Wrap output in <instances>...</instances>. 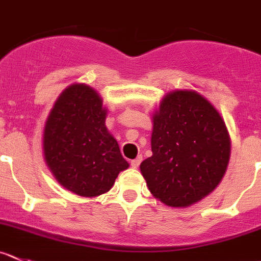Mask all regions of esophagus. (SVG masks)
Instances as JSON below:
<instances>
[{
    "label": "esophagus",
    "mask_w": 261,
    "mask_h": 261,
    "mask_svg": "<svg viewBox=\"0 0 261 261\" xmlns=\"http://www.w3.org/2000/svg\"><path fill=\"white\" fill-rule=\"evenodd\" d=\"M141 161H143V156L138 155L135 159H133V161H131V167H133V168H138L139 164L141 163Z\"/></svg>",
    "instance_id": "obj_1"
}]
</instances>
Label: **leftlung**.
I'll return each mask as SVG.
<instances>
[{
	"mask_svg": "<svg viewBox=\"0 0 261 261\" xmlns=\"http://www.w3.org/2000/svg\"><path fill=\"white\" fill-rule=\"evenodd\" d=\"M151 151L140 164L149 191L167 206L187 208L222 181L231 138L206 98L195 90H173L153 113Z\"/></svg>",
	"mask_w": 261,
	"mask_h": 261,
	"instance_id": "obj_1",
	"label": "left lung"
}]
</instances>
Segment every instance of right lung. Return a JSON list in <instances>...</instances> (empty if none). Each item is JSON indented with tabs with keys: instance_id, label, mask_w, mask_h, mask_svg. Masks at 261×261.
<instances>
[{
	"instance_id": "1",
	"label": "right lung",
	"mask_w": 261,
	"mask_h": 261,
	"mask_svg": "<svg viewBox=\"0 0 261 261\" xmlns=\"http://www.w3.org/2000/svg\"><path fill=\"white\" fill-rule=\"evenodd\" d=\"M107 112L94 88L76 83L61 93L45 121V163L61 186L79 196L106 194L128 168L106 127Z\"/></svg>"
}]
</instances>
